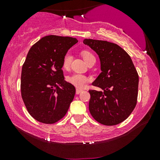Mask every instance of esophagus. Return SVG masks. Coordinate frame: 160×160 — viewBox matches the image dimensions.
<instances>
[{"label":"esophagus","mask_w":160,"mask_h":160,"mask_svg":"<svg viewBox=\"0 0 160 160\" xmlns=\"http://www.w3.org/2000/svg\"><path fill=\"white\" fill-rule=\"evenodd\" d=\"M82 91H83L82 89H78L77 88V89H76V93L77 94V95H78V94H80Z\"/></svg>","instance_id":"obj_1"}]
</instances>
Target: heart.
<instances>
[{"label": "heart", "mask_w": 160, "mask_h": 160, "mask_svg": "<svg viewBox=\"0 0 160 160\" xmlns=\"http://www.w3.org/2000/svg\"><path fill=\"white\" fill-rule=\"evenodd\" d=\"M82 56L84 58V60L87 63L89 62L91 59L95 58V57L93 56V54L88 51H82ZM72 61V55L70 52H67L65 54L64 57L62 58V68L65 70H68L71 66V63ZM68 82L70 84H73V86H75L77 88H84L86 86L87 83L89 82V78L87 76L82 75V74L79 73H74L73 75L70 76L68 77Z\"/></svg>", "instance_id": "obj_1"}]
</instances>
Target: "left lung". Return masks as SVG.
I'll return each instance as SVG.
<instances>
[{
	"label": "left lung",
	"instance_id": "8db88e82",
	"mask_svg": "<svg viewBox=\"0 0 160 160\" xmlns=\"http://www.w3.org/2000/svg\"><path fill=\"white\" fill-rule=\"evenodd\" d=\"M99 56L101 73L92 83L103 91L89 90V110L99 123L116 125L124 121L137 103L138 74L132 59L116 43L84 39Z\"/></svg>",
	"mask_w": 160,
	"mask_h": 160
}]
</instances>
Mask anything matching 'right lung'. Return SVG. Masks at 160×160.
I'll use <instances>...</instances> for the list:
<instances>
[{"instance_id":"1","label":"right lung","mask_w":160,"mask_h":160,"mask_svg":"<svg viewBox=\"0 0 160 160\" xmlns=\"http://www.w3.org/2000/svg\"><path fill=\"white\" fill-rule=\"evenodd\" d=\"M78 42L75 38L50 35L32 46L22 65L21 95L37 121L54 124L66 114L76 89L64 79L62 58Z\"/></svg>"}]
</instances>
